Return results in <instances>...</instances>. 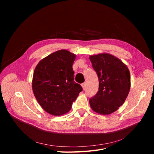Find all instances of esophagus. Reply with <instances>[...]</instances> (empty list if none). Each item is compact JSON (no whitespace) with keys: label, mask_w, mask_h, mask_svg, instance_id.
<instances>
[{"label":"esophagus","mask_w":154,"mask_h":154,"mask_svg":"<svg viewBox=\"0 0 154 154\" xmlns=\"http://www.w3.org/2000/svg\"><path fill=\"white\" fill-rule=\"evenodd\" d=\"M86 84H87L86 82L83 83L82 84V87H83V90H85V88H86Z\"/></svg>","instance_id":"esophagus-1"}]
</instances>
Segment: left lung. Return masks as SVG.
Returning <instances> with one entry per match:
<instances>
[{"label":"left lung","mask_w":154,"mask_h":154,"mask_svg":"<svg viewBox=\"0 0 154 154\" xmlns=\"http://www.w3.org/2000/svg\"><path fill=\"white\" fill-rule=\"evenodd\" d=\"M89 59L99 80V90L90 98V105L97 113L110 114L127 98L130 87V71L119 59L110 54L93 55Z\"/></svg>","instance_id":"left-lung-1"}]
</instances>
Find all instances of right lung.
Returning <instances> with one entry per match:
<instances>
[{"instance_id": "add662e5", "label": "right lung", "mask_w": 154, "mask_h": 154, "mask_svg": "<svg viewBox=\"0 0 154 154\" xmlns=\"http://www.w3.org/2000/svg\"><path fill=\"white\" fill-rule=\"evenodd\" d=\"M75 58L69 51L60 50L42 60L35 69L32 91L38 103L49 114L67 113L83 90L74 81Z\"/></svg>"}]
</instances>
